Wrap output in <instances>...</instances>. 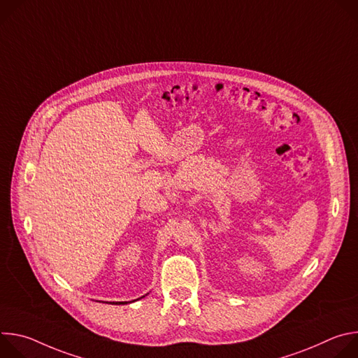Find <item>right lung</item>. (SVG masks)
Listing matches in <instances>:
<instances>
[{
	"mask_svg": "<svg viewBox=\"0 0 358 358\" xmlns=\"http://www.w3.org/2000/svg\"><path fill=\"white\" fill-rule=\"evenodd\" d=\"M116 304H123V301H116Z\"/></svg>",
	"mask_w": 358,
	"mask_h": 358,
	"instance_id": "1",
	"label": "right lung"
}]
</instances>
